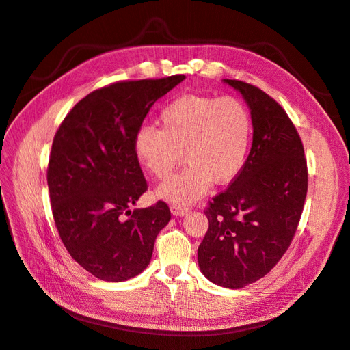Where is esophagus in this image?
<instances>
[{"mask_svg":"<svg viewBox=\"0 0 350 350\" xmlns=\"http://www.w3.org/2000/svg\"><path fill=\"white\" fill-rule=\"evenodd\" d=\"M170 210H172V213H173V216H176V217H178V216H185V214L189 211V208L187 207H182V205H172V207H170Z\"/></svg>","mask_w":350,"mask_h":350,"instance_id":"1","label":"esophagus"}]
</instances>
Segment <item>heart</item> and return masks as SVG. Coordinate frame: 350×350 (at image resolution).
<instances>
[{
	"instance_id": "b5f03b06",
	"label": "heart",
	"mask_w": 350,
	"mask_h": 350,
	"mask_svg": "<svg viewBox=\"0 0 350 350\" xmlns=\"http://www.w3.org/2000/svg\"><path fill=\"white\" fill-rule=\"evenodd\" d=\"M159 124L161 130L140 129L134 148L139 163L159 180H167L185 155L187 167L158 189L168 202L201 198L211 182L234 180L245 163L253 122L237 97L182 96L161 111Z\"/></svg>"
}]
</instances>
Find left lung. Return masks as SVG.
<instances>
[{
	"instance_id": "8db88e82",
	"label": "left lung",
	"mask_w": 350,
	"mask_h": 350,
	"mask_svg": "<svg viewBox=\"0 0 350 350\" xmlns=\"http://www.w3.org/2000/svg\"><path fill=\"white\" fill-rule=\"evenodd\" d=\"M243 94L253 145L226 191L213 198L198 265L208 281L244 288L281 260L299 226L308 192L303 143L288 115L260 88L225 79Z\"/></svg>"
}]
</instances>
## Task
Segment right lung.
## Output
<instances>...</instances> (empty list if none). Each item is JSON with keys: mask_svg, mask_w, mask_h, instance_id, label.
<instances>
[{"mask_svg": "<svg viewBox=\"0 0 350 350\" xmlns=\"http://www.w3.org/2000/svg\"><path fill=\"white\" fill-rule=\"evenodd\" d=\"M185 75L120 81L79 100L53 139L47 183L62 243L87 272L122 282L143 272L155 239L172 219L158 201L134 208L148 189L136 136L159 97Z\"/></svg>", "mask_w": 350, "mask_h": 350, "instance_id": "obj_1", "label": "right lung"}]
</instances>
